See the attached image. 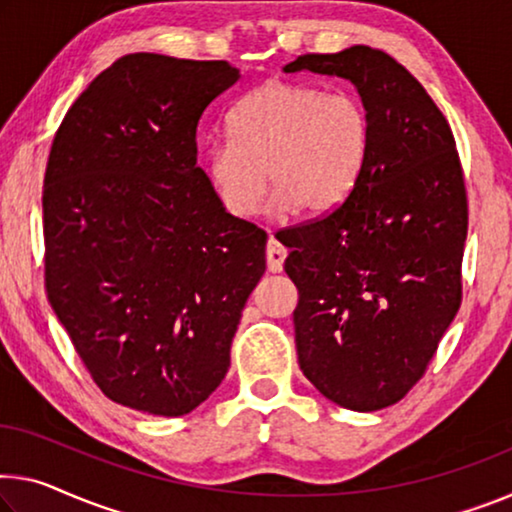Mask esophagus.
I'll return each mask as SVG.
<instances>
[{
  "label": "esophagus",
  "mask_w": 512,
  "mask_h": 512,
  "mask_svg": "<svg viewBox=\"0 0 512 512\" xmlns=\"http://www.w3.org/2000/svg\"><path fill=\"white\" fill-rule=\"evenodd\" d=\"M286 247L279 245L277 240L270 238L267 240V249H265V256H267V270L270 272H281L283 270V261H286Z\"/></svg>",
  "instance_id": "1"
}]
</instances>
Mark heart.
Instances as JSON below:
<instances>
[{
  "label": "heart",
  "instance_id": "b5f03b06",
  "mask_svg": "<svg viewBox=\"0 0 512 512\" xmlns=\"http://www.w3.org/2000/svg\"><path fill=\"white\" fill-rule=\"evenodd\" d=\"M229 139L203 157L212 192L233 217L261 208L267 178L281 210L325 215L348 199L368 160L371 125L350 93L270 80L231 109Z\"/></svg>",
  "mask_w": 512,
  "mask_h": 512
}]
</instances>
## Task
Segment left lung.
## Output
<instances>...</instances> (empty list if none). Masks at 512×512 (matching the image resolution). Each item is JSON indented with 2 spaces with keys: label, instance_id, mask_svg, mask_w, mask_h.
Returning a JSON list of instances; mask_svg holds the SVG:
<instances>
[{
  "label": "left lung",
  "instance_id": "obj_1",
  "mask_svg": "<svg viewBox=\"0 0 512 512\" xmlns=\"http://www.w3.org/2000/svg\"><path fill=\"white\" fill-rule=\"evenodd\" d=\"M355 84L371 146L341 206L277 235L300 368L332 403L375 412L398 403L430 364L462 302L467 190L444 114L387 52L352 45L283 68Z\"/></svg>",
  "mask_w": 512,
  "mask_h": 512
}]
</instances>
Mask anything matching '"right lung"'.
Masks as SVG:
<instances>
[{"instance_id":"1","label":"right lung","mask_w":512,"mask_h":512,"mask_svg":"<svg viewBox=\"0 0 512 512\" xmlns=\"http://www.w3.org/2000/svg\"><path fill=\"white\" fill-rule=\"evenodd\" d=\"M229 61L125 54L73 102L43 187L45 288L93 382L155 416L199 407L231 366L267 233L233 217L196 164Z\"/></svg>"}]
</instances>
